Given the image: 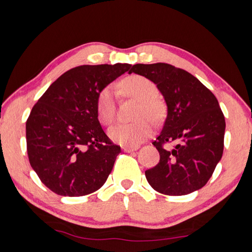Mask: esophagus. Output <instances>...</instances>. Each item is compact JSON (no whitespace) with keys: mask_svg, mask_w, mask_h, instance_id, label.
<instances>
[{"mask_svg":"<svg viewBox=\"0 0 252 252\" xmlns=\"http://www.w3.org/2000/svg\"><path fill=\"white\" fill-rule=\"evenodd\" d=\"M122 149H123V152H126V153H131V152H135V151H137V149H138V146H136V147L125 146V147H122Z\"/></svg>","mask_w":252,"mask_h":252,"instance_id":"1","label":"esophagus"}]
</instances>
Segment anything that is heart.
Returning a JSON list of instances; mask_svg holds the SVG:
<instances>
[{
  "label": "heart",
  "instance_id": "obj_1",
  "mask_svg": "<svg viewBox=\"0 0 252 252\" xmlns=\"http://www.w3.org/2000/svg\"><path fill=\"white\" fill-rule=\"evenodd\" d=\"M121 92L127 97L140 100L135 118L138 119L131 123H119L112 126L109 136L112 141L125 146L136 147L151 136L153 132L152 122L148 118L158 121L163 115V104L157 99L158 89L151 80L133 74L122 80L120 83ZM97 116L99 121L105 126H110L116 118V98L114 89L105 87L100 90L96 101Z\"/></svg>",
  "mask_w": 252,
  "mask_h": 252
}]
</instances>
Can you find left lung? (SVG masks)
I'll use <instances>...</instances> for the list:
<instances>
[{
    "label": "left lung",
    "mask_w": 252,
    "mask_h": 252,
    "mask_svg": "<svg viewBox=\"0 0 252 252\" xmlns=\"http://www.w3.org/2000/svg\"><path fill=\"white\" fill-rule=\"evenodd\" d=\"M132 72L156 84L168 107L162 131L153 142L160 160L145 171L149 185L169 196L200 189L223 155L225 119L217 97L192 74L169 63H136ZM171 141L178 144L164 149Z\"/></svg>",
    "instance_id": "1"
}]
</instances>
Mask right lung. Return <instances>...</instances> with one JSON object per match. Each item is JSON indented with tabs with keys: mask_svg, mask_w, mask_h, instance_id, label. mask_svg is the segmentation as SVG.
I'll return each instance as SVG.
<instances>
[{
	"mask_svg": "<svg viewBox=\"0 0 252 252\" xmlns=\"http://www.w3.org/2000/svg\"><path fill=\"white\" fill-rule=\"evenodd\" d=\"M130 67H74L53 82L32 108L26 122L29 162L55 194L89 195L108 178L121 148L101 129L96 101L100 90Z\"/></svg>",
	"mask_w": 252,
	"mask_h": 252,
	"instance_id": "obj_1",
	"label": "right lung"
}]
</instances>
